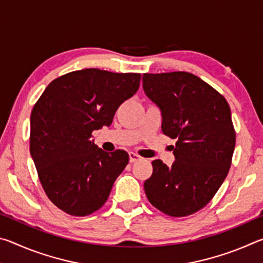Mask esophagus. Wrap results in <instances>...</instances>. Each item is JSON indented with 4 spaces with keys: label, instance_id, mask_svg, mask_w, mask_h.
I'll return each instance as SVG.
<instances>
[{
    "label": "esophagus",
    "instance_id": "34e87169",
    "mask_svg": "<svg viewBox=\"0 0 263 263\" xmlns=\"http://www.w3.org/2000/svg\"><path fill=\"white\" fill-rule=\"evenodd\" d=\"M128 157H130V162H136V161H139V160H141L140 155L135 153V152L128 153Z\"/></svg>",
    "mask_w": 263,
    "mask_h": 263
}]
</instances>
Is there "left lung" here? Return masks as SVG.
Instances as JSON below:
<instances>
[{
    "instance_id": "left-lung-1",
    "label": "left lung",
    "mask_w": 263,
    "mask_h": 263,
    "mask_svg": "<svg viewBox=\"0 0 263 263\" xmlns=\"http://www.w3.org/2000/svg\"><path fill=\"white\" fill-rule=\"evenodd\" d=\"M142 88L162 115V132L177 139L171 167L152 161L144 188L164 215L185 217L211 201L232 162L235 131L225 97L188 72L142 75Z\"/></svg>"
}]
</instances>
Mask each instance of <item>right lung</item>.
I'll use <instances>...</instances> for the list:
<instances>
[{"mask_svg":"<svg viewBox=\"0 0 263 263\" xmlns=\"http://www.w3.org/2000/svg\"><path fill=\"white\" fill-rule=\"evenodd\" d=\"M139 73L75 70L48 84L30 119V153L50 201L72 216L103 206L128 163L123 149L104 152L92 131L110 126L118 106L136 94Z\"/></svg>","mask_w":263,"mask_h":263,"instance_id":"add662e5","label":"right lung"}]
</instances>
